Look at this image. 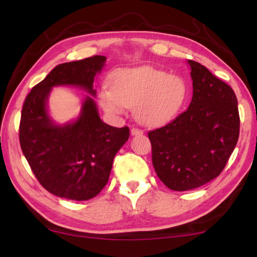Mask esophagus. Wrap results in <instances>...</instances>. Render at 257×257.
Returning <instances> with one entry per match:
<instances>
[{
	"instance_id": "1",
	"label": "esophagus",
	"mask_w": 257,
	"mask_h": 257,
	"mask_svg": "<svg viewBox=\"0 0 257 257\" xmlns=\"http://www.w3.org/2000/svg\"><path fill=\"white\" fill-rule=\"evenodd\" d=\"M143 130L141 128L138 127H133L132 129H130V134L133 135V136H137V135H143Z\"/></svg>"
}]
</instances>
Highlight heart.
I'll return each instance as SVG.
<instances>
[{"mask_svg":"<svg viewBox=\"0 0 257 257\" xmlns=\"http://www.w3.org/2000/svg\"><path fill=\"white\" fill-rule=\"evenodd\" d=\"M111 89L103 88L99 102L112 114L135 106V115L145 124H160L175 116L186 101L187 85L179 76L151 67L123 69L111 78Z\"/></svg>","mask_w":257,"mask_h":257,"instance_id":"obj_1","label":"heart"}]
</instances>
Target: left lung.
I'll list each match as a JSON object with an SVG mask.
<instances>
[{"label":"left lung","instance_id":"obj_1","mask_svg":"<svg viewBox=\"0 0 257 257\" xmlns=\"http://www.w3.org/2000/svg\"><path fill=\"white\" fill-rule=\"evenodd\" d=\"M188 64L193 79L189 107L149 132L156 175L176 191L197 188L219 176L236 147L240 127L231 87L201 63L188 60Z\"/></svg>","mask_w":257,"mask_h":257}]
</instances>
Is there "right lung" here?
Returning a JSON list of instances; mask_svg holds the SVG:
<instances>
[{"mask_svg": "<svg viewBox=\"0 0 257 257\" xmlns=\"http://www.w3.org/2000/svg\"><path fill=\"white\" fill-rule=\"evenodd\" d=\"M106 58L94 55L56 66L33 87L25 99L19 142L35 177L55 196L87 201L107 184L113 159L129 138V128H115L99 119L87 96L75 122L56 125L46 111L51 88L75 85L95 95L93 82Z\"/></svg>", "mask_w": 257, "mask_h": 257, "instance_id": "right-lung-1", "label": "right lung"}]
</instances>
